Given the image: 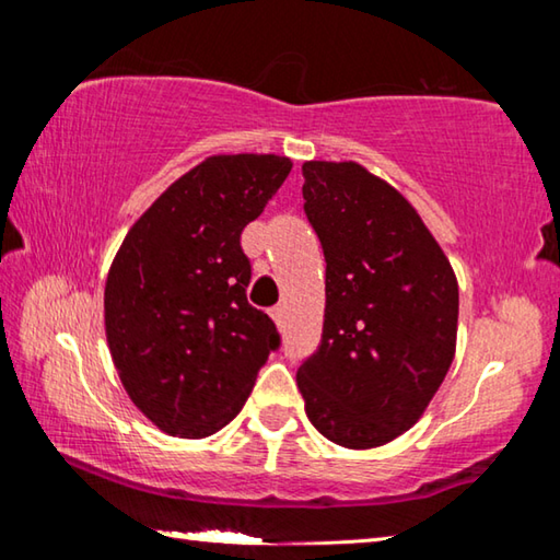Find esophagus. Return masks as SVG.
Instances as JSON below:
<instances>
[{"instance_id": "1", "label": "esophagus", "mask_w": 560, "mask_h": 560, "mask_svg": "<svg viewBox=\"0 0 560 560\" xmlns=\"http://www.w3.org/2000/svg\"><path fill=\"white\" fill-rule=\"evenodd\" d=\"M269 316L273 318V324H277L279 328L283 326V320H287V303H279V306H273L269 311Z\"/></svg>"}]
</instances>
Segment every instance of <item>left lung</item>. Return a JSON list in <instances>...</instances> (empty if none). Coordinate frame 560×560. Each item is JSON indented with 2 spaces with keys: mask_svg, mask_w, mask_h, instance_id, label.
<instances>
[{
  "mask_svg": "<svg viewBox=\"0 0 560 560\" xmlns=\"http://www.w3.org/2000/svg\"><path fill=\"white\" fill-rule=\"evenodd\" d=\"M303 210L324 246L326 316L296 373L326 440L373 450L420 420L457 348L459 287L415 207L363 165L308 160Z\"/></svg>",
  "mask_w": 560,
  "mask_h": 560,
  "instance_id": "1",
  "label": "left lung"
}]
</instances>
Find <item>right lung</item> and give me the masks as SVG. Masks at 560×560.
<instances>
[{
	"label": "right lung",
	"mask_w": 560,
	"mask_h": 560,
	"mask_svg": "<svg viewBox=\"0 0 560 560\" xmlns=\"http://www.w3.org/2000/svg\"><path fill=\"white\" fill-rule=\"evenodd\" d=\"M293 163L283 155H212L140 214L110 264L103 318L113 365L132 405L173 438L230 424L259 368L279 348L240 236Z\"/></svg>",
	"instance_id": "right-lung-1"
}]
</instances>
